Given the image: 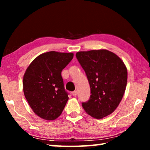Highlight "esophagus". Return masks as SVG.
Masks as SVG:
<instances>
[{"label": "esophagus", "mask_w": 150, "mask_h": 150, "mask_svg": "<svg viewBox=\"0 0 150 150\" xmlns=\"http://www.w3.org/2000/svg\"><path fill=\"white\" fill-rule=\"evenodd\" d=\"M72 95L74 96H75L76 95H77V91H73V92H72Z\"/></svg>", "instance_id": "esophagus-1"}]
</instances>
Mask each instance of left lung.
<instances>
[{"label":"left lung","instance_id":"obj_1","mask_svg":"<svg viewBox=\"0 0 150 150\" xmlns=\"http://www.w3.org/2000/svg\"><path fill=\"white\" fill-rule=\"evenodd\" d=\"M76 57L85 71L90 99L82 106L88 115L102 119L116 110L125 92L128 72L117 55L107 50L79 52Z\"/></svg>","mask_w":150,"mask_h":150}]
</instances>
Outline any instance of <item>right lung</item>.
I'll return each mask as SVG.
<instances>
[{
	"mask_svg": "<svg viewBox=\"0 0 150 150\" xmlns=\"http://www.w3.org/2000/svg\"><path fill=\"white\" fill-rule=\"evenodd\" d=\"M73 57V53H44L35 57L26 70L24 96L33 112L42 119L55 120L65 108L69 97L62 71Z\"/></svg>",
	"mask_w": 150,
	"mask_h": 150,
	"instance_id": "1",
	"label": "right lung"
}]
</instances>
